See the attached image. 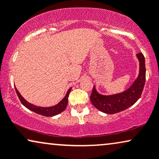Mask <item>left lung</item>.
Here are the masks:
<instances>
[{"label": "left lung", "instance_id": "obj_1", "mask_svg": "<svg viewBox=\"0 0 159 159\" xmlns=\"http://www.w3.org/2000/svg\"><path fill=\"white\" fill-rule=\"evenodd\" d=\"M139 62V75L129 89L120 93L104 96L96 91L95 86L90 95L93 105L107 114H115L129 108L137 102L141 96L145 83V61L142 53L137 54Z\"/></svg>", "mask_w": 159, "mask_h": 159}]
</instances>
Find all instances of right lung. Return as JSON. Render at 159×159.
Segmentation results:
<instances>
[{"mask_svg": "<svg viewBox=\"0 0 159 159\" xmlns=\"http://www.w3.org/2000/svg\"><path fill=\"white\" fill-rule=\"evenodd\" d=\"M14 88H15L16 93V94H17V96L19 97V99L20 100V102H21L22 104H23L26 108H28V110L33 111V112L37 113V114L44 115V116H46V117L55 116V115H58L61 112H63V111L65 110V109L66 108L67 104H68V97H69V93L71 92V88H70L69 90L67 91L65 97L63 98L57 104L52 107H42L36 106V105H34L27 102V101L21 96V94L20 93L19 91L16 90L15 86H14Z\"/></svg>", "mask_w": 159, "mask_h": 159, "instance_id": "right-lung-1", "label": "right lung"}]
</instances>
